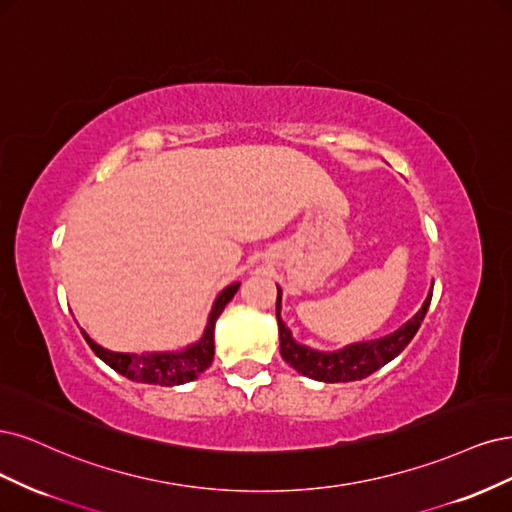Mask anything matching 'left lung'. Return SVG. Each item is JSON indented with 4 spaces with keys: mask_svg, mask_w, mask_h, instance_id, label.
<instances>
[{
    "mask_svg": "<svg viewBox=\"0 0 512 512\" xmlns=\"http://www.w3.org/2000/svg\"><path fill=\"white\" fill-rule=\"evenodd\" d=\"M276 289H278L276 321H278L280 355H283V359L293 370H298L302 376H308L312 381H321V383L361 381V378L381 370L385 364H389L391 359L398 357L406 349L408 342L415 338L417 329L421 327V321L425 319V312L432 302V289H430L423 306L417 310V315L410 317L404 325H400L395 332L383 338L346 344L338 351H317V349H310L306 344H300L293 338L291 329L285 325L283 317H280V308H283V304H280V300H283V291H280L278 285Z\"/></svg>",
    "mask_w": 512,
    "mask_h": 512,
    "instance_id": "8db88e82",
    "label": "left lung"
}]
</instances>
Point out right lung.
I'll list each match as a JSON object with an SVG mask.
<instances>
[{
    "label": "right lung",
    "instance_id": "obj_1",
    "mask_svg": "<svg viewBox=\"0 0 512 512\" xmlns=\"http://www.w3.org/2000/svg\"><path fill=\"white\" fill-rule=\"evenodd\" d=\"M240 283H232L225 287L217 300H214L208 323L204 327L202 338L187 344L185 349L180 351H157V353H117L108 351L102 344H97L87 336L85 329H80L82 336H85L91 351L100 357L106 366H110L114 372L127 376L129 381L146 383V385H161V387H174V385H185L193 378L200 376L210 364L214 357V325L221 317L225 306L232 302Z\"/></svg>",
    "mask_w": 512,
    "mask_h": 512
}]
</instances>
